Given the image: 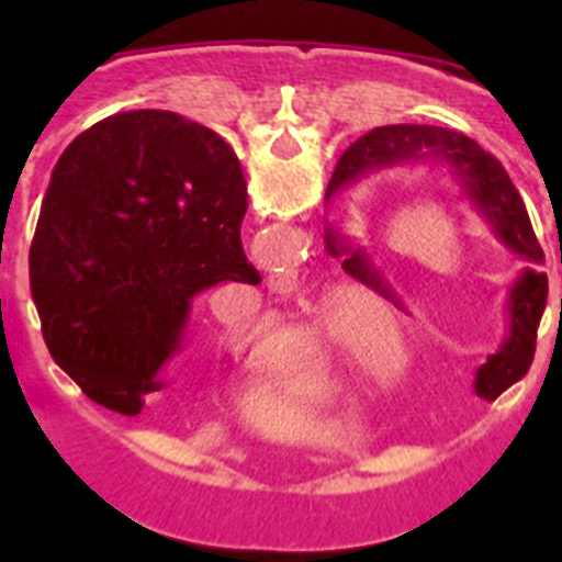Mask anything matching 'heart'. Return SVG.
Returning a JSON list of instances; mask_svg holds the SVG:
<instances>
[{
    "label": "heart",
    "mask_w": 562,
    "mask_h": 562,
    "mask_svg": "<svg viewBox=\"0 0 562 562\" xmlns=\"http://www.w3.org/2000/svg\"><path fill=\"white\" fill-rule=\"evenodd\" d=\"M374 314L380 317V324L385 326V335H394V331L400 329L396 315L389 310V306L382 304V301H374V297H366V295L360 297L331 295L329 301H326L321 317L315 321V326L310 329V335H306V346L315 351V357L324 360V351H326L324 340L331 335V329L340 324L342 317H346L349 324H374L376 321L373 317ZM227 340H231V346L236 351H250L261 342V331L256 329L252 321H236V324L227 326ZM408 369H411V357L405 355V349H402L400 342H389V346L382 349L380 366H376L374 360H369V357H360V360H357V371H360V374L380 376V380H389V382H400L402 376L408 374Z\"/></svg>",
    "instance_id": "heart-1"
}]
</instances>
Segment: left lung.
Here are the masks:
<instances>
[{
  "instance_id": "obj_1",
  "label": "left lung",
  "mask_w": 562,
  "mask_h": 562,
  "mask_svg": "<svg viewBox=\"0 0 562 562\" xmlns=\"http://www.w3.org/2000/svg\"><path fill=\"white\" fill-rule=\"evenodd\" d=\"M405 166H439L441 171H448V177L459 188L461 200L484 220L495 241L524 261V267L515 272L506 286L504 342L475 371V394L484 400H495L532 366L538 324L546 306V292H549L546 272L535 270L538 265H543V247L535 236L518 188L513 186L504 166L493 154L484 151L473 137L445 126L400 123V126H380L362 134L337 162L335 177L326 188V202L366 180L369 173ZM326 250L331 256H342V270L349 276L360 278L362 284L400 304V297L394 295L385 276L376 270L374 258L366 247L346 241L337 227L326 225Z\"/></svg>"
}]
</instances>
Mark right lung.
<instances>
[{
    "label": "right lung",
    "instance_id": "1",
    "mask_svg": "<svg viewBox=\"0 0 562 562\" xmlns=\"http://www.w3.org/2000/svg\"><path fill=\"white\" fill-rule=\"evenodd\" d=\"M245 213L233 148L182 114L117 112L69 143L30 245V290L49 355L89 400L140 414L168 385L200 292L261 281Z\"/></svg>",
    "mask_w": 562,
    "mask_h": 562
}]
</instances>
